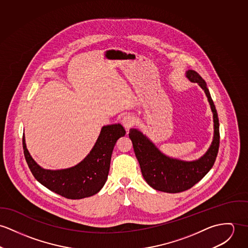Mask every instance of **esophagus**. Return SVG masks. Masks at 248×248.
Instances as JSON below:
<instances>
[{
    "label": "esophagus",
    "instance_id": "34e87169",
    "mask_svg": "<svg viewBox=\"0 0 248 248\" xmlns=\"http://www.w3.org/2000/svg\"><path fill=\"white\" fill-rule=\"evenodd\" d=\"M122 124L125 127L126 130H128L129 128H131L134 124H135V120H134V117L131 116V115H125L123 120H122Z\"/></svg>",
    "mask_w": 248,
    "mask_h": 248
}]
</instances>
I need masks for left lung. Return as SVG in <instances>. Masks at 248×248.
Listing matches in <instances>:
<instances>
[{
    "instance_id": "8db88e82",
    "label": "left lung",
    "mask_w": 248,
    "mask_h": 248,
    "mask_svg": "<svg viewBox=\"0 0 248 248\" xmlns=\"http://www.w3.org/2000/svg\"><path fill=\"white\" fill-rule=\"evenodd\" d=\"M186 77L197 83L205 92L213 112L214 138L207 152L199 160L184 162L164 155L147 138L137 129H130L135 155L146 183L156 190L166 193L186 191L200 182L214 165L220 145L219 118L213 100L204 80L194 70H188Z\"/></svg>"
}]
</instances>
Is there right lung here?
<instances>
[{"instance_id": "obj_1", "label": "right lung", "mask_w": 248, "mask_h": 248, "mask_svg": "<svg viewBox=\"0 0 248 248\" xmlns=\"http://www.w3.org/2000/svg\"><path fill=\"white\" fill-rule=\"evenodd\" d=\"M125 135L120 124L102 128L94 147L80 164L62 170H46L30 156L23 135V148L28 167L35 179L49 190L64 198L79 200L93 196L105 186L110 167L111 155L116 141Z\"/></svg>"}]
</instances>
